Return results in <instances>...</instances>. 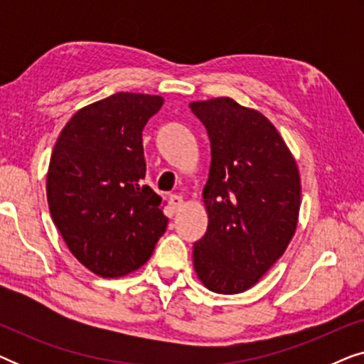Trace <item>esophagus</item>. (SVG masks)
Returning a JSON list of instances; mask_svg holds the SVG:
<instances>
[{
  "label": "esophagus",
  "mask_w": 364,
  "mask_h": 364,
  "mask_svg": "<svg viewBox=\"0 0 364 364\" xmlns=\"http://www.w3.org/2000/svg\"><path fill=\"white\" fill-rule=\"evenodd\" d=\"M168 203H171L172 210L177 212L183 207V198L181 196H171V197H168Z\"/></svg>",
  "instance_id": "1"
}]
</instances>
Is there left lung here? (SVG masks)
<instances>
[{
    "mask_svg": "<svg viewBox=\"0 0 364 364\" xmlns=\"http://www.w3.org/2000/svg\"><path fill=\"white\" fill-rule=\"evenodd\" d=\"M210 139L203 187L205 235L193 243V268L210 291L252 288L285 253L301 203L300 173L275 126L230 97L191 102Z\"/></svg>",
    "mask_w": 364,
    "mask_h": 364,
    "instance_id": "8db88e82",
    "label": "left lung"
}]
</instances>
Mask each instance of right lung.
Returning a JSON list of instances; mask_svg holds the SVG:
<instances>
[{
	"label": "right lung",
	"instance_id": "1",
	"mask_svg": "<svg viewBox=\"0 0 364 364\" xmlns=\"http://www.w3.org/2000/svg\"><path fill=\"white\" fill-rule=\"evenodd\" d=\"M161 96L117 92L79 109L49 161V212L87 270L117 278L151 258L167 227L162 198L144 186L142 131Z\"/></svg>",
	"mask_w": 364,
	"mask_h": 364
}]
</instances>
